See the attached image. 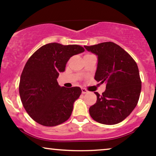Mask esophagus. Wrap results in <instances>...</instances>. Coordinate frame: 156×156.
<instances>
[{
	"instance_id": "obj_1",
	"label": "esophagus",
	"mask_w": 156,
	"mask_h": 156,
	"mask_svg": "<svg viewBox=\"0 0 156 156\" xmlns=\"http://www.w3.org/2000/svg\"><path fill=\"white\" fill-rule=\"evenodd\" d=\"M81 91H82V93H83V94H86V93H87V92H88V91H87L86 89H84V88H82Z\"/></svg>"
}]
</instances>
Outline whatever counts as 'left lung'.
Masks as SVG:
<instances>
[{
	"mask_svg": "<svg viewBox=\"0 0 156 156\" xmlns=\"http://www.w3.org/2000/svg\"><path fill=\"white\" fill-rule=\"evenodd\" d=\"M84 47L98 57L95 79L107 83L102 95L95 92L97 101L89 109L90 116L101 124H119L133 112L139 99L141 81L137 64L113 42Z\"/></svg>",
	"mask_w": 156,
	"mask_h": 156,
	"instance_id": "left-lung-1",
	"label": "left lung"
}]
</instances>
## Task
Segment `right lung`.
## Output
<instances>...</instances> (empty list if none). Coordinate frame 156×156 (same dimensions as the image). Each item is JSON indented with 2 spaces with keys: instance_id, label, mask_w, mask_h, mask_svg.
Returning <instances> with one entry per match:
<instances>
[{
  "instance_id": "obj_1",
  "label": "right lung",
  "mask_w": 156,
  "mask_h": 156,
  "mask_svg": "<svg viewBox=\"0 0 156 156\" xmlns=\"http://www.w3.org/2000/svg\"><path fill=\"white\" fill-rule=\"evenodd\" d=\"M83 52L81 46L51 43L39 48L27 61L20 75L19 94L26 111L37 123L54 126L69 119L81 90L61 87L57 78L70 58Z\"/></svg>"
}]
</instances>
